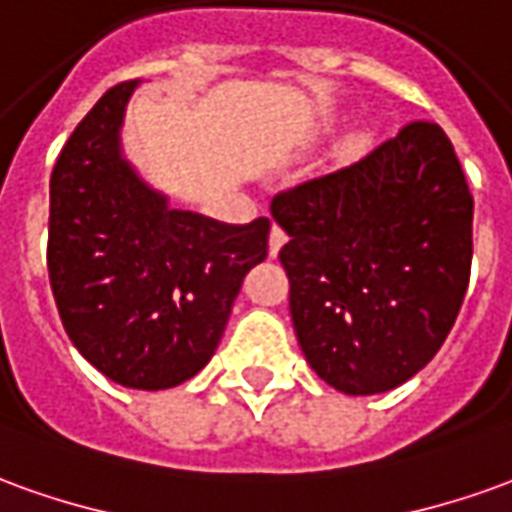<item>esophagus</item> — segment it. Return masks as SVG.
Instances as JSON below:
<instances>
[{
  "instance_id": "obj_1",
  "label": "esophagus",
  "mask_w": 512,
  "mask_h": 512,
  "mask_svg": "<svg viewBox=\"0 0 512 512\" xmlns=\"http://www.w3.org/2000/svg\"><path fill=\"white\" fill-rule=\"evenodd\" d=\"M285 241H288V235H285V230L274 224V227H271V235H268V252H271V257L280 252Z\"/></svg>"
}]
</instances>
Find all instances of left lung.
I'll return each instance as SVG.
<instances>
[{
  "instance_id": "left-lung-1",
  "label": "left lung",
  "mask_w": 512,
  "mask_h": 512,
  "mask_svg": "<svg viewBox=\"0 0 512 512\" xmlns=\"http://www.w3.org/2000/svg\"><path fill=\"white\" fill-rule=\"evenodd\" d=\"M288 232L296 341L349 396L391 391L430 363L471 274L474 199L435 121H410L346 169L271 199Z\"/></svg>"
}]
</instances>
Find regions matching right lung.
I'll list each match as a JSON object with an SVG mask.
<instances>
[{
  "label": "right lung",
  "mask_w": 512,
  "mask_h": 512,
  "mask_svg": "<svg viewBox=\"0 0 512 512\" xmlns=\"http://www.w3.org/2000/svg\"><path fill=\"white\" fill-rule=\"evenodd\" d=\"M135 88L113 85L57 157L46 266L77 352L124 388L160 391L210 363L271 221L221 224L152 191L121 157Z\"/></svg>",
  "instance_id": "add662e5"
}]
</instances>
